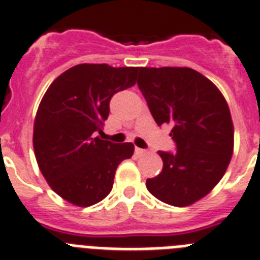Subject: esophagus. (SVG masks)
Listing matches in <instances>:
<instances>
[{
    "label": "esophagus",
    "mask_w": 260,
    "mask_h": 260,
    "mask_svg": "<svg viewBox=\"0 0 260 260\" xmlns=\"http://www.w3.org/2000/svg\"><path fill=\"white\" fill-rule=\"evenodd\" d=\"M135 154H137V155H143V154H146V150L139 149V147H135Z\"/></svg>",
    "instance_id": "1"
}]
</instances>
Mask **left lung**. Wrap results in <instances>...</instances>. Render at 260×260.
<instances>
[{
  "label": "left lung",
  "mask_w": 260,
  "mask_h": 260,
  "mask_svg": "<svg viewBox=\"0 0 260 260\" xmlns=\"http://www.w3.org/2000/svg\"><path fill=\"white\" fill-rule=\"evenodd\" d=\"M138 87L156 125H170L177 151H158L164 169L146 187L167 205L206 197L226 173L234 150L230 109L219 89L190 68H139Z\"/></svg>",
  "instance_id": "obj_1"
}]
</instances>
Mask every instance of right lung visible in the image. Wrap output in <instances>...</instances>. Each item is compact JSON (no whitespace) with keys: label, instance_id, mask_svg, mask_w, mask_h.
<instances>
[{"label":"right lung","instance_id":"add662e5","mask_svg":"<svg viewBox=\"0 0 260 260\" xmlns=\"http://www.w3.org/2000/svg\"><path fill=\"white\" fill-rule=\"evenodd\" d=\"M139 68L106 63L73 66L53 81L34 119L33 146L41 173L59 197L89 207L109 195L118 165L134 145L95 137L110 113V100L134 86Z\"/></svg>","mask_w":260,"mask_h":260}]
</instances>
